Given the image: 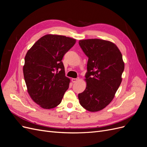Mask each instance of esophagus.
<instances>
[{
  "instance_id": "1",
  "label": "esophagus",
  "mask_w": 147,
  "mask_h": 147,
  "mask_svg": "<svg viewBox=\"0 0 147 147\" xmlns=\"http://www.w3.org/2000/svg\"><path fill=\"white\" fill-rule=\"evenodd\" d=\"M78 80H79V78H72V81L73 83L77 82H78Z\"/></svg>"
}]
</instances>
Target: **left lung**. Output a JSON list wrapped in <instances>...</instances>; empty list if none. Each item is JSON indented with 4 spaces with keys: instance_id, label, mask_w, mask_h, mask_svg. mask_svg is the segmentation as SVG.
<instances>
[{
    "instance_id": "left-lung-1",
    "label": "left lung",
    "mask_w": 147,
    "mask_h": 147,
    "mask_svg": "<svg viewBox=\"0 0 147 147\" xmlns=\"http://www.w3.org/2000/svg\"><path fill=\"white\" fill-rule=\"evenodd\" d=\"M78 43L88 57L86 87L78 94L80 104L90 112H97L110 103L121 83L122 55L116 45L104 40H82Z\"/></svg>"
}]
</instances>
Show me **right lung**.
I'll use <instances>...</instances> for the list:
<instances>
[{
    "label": "right lung",
    "instance_id": "right-lung-1",
    "mask_svg": "<svg viewBox=\"0 0 147 147\" xmlns=\"http://www.w3.org/2000/svg\"><path fill=\"white\" fill-rule=\"evenodd\" d=\"M75 42L63 35H46L26 53L24 80L30 97L41 107H56L69 88L70 79L65 77L62 59Z\"/></svg>",
    "mask_w": 147,
    "mask_h": 147
}]
</instances>
